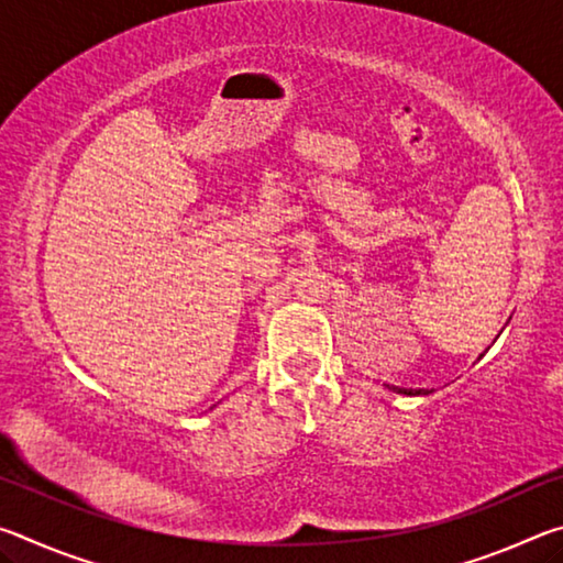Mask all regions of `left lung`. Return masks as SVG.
Listing matches in <instances>:
<instances>
[{
  "label": "left lung",
  "mask_w": 563,
  "mask_h": 563,
  "mask_svg": "<svg viewBox=\"0 0 563 563\" xmlns=\"http://www.w3.org/2000/svg\"><path fill=\"white\" fill-rule=\"evenodd\" d=\"M393 389L399 395H430V389H405V387H393Z\"/></svg>",
  "instance_id": "obj_1"
}]
</instances>
